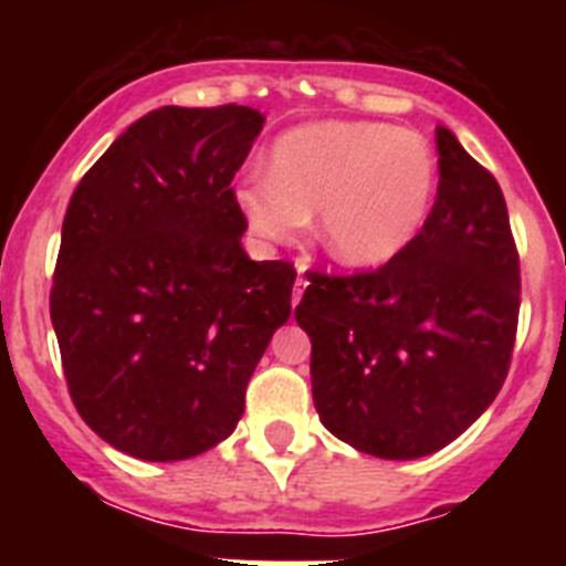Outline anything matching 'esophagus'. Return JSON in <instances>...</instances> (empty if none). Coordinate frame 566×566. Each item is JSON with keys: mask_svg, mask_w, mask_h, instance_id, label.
Returning <instances> with one entry per match:
<instances>
[{"mask_svg": "<svg viewBox=\"0 0 566 566\" xmlns=\"http://www.w3.org/2000/svg\"><path fill=\"white\" fill-rule=\"evenodd\" d=\"M297 283H294V294H292V306H297L300 303V297H303V292H306V286H308V280H306V266H303V263H300L297 266Z\"/></svg>", "mask_w": 566, "mask_h": 566, "instance_id": "obj_1", "label": "esophagus"}]
</instances>
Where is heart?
Masks as SVG:
<instances>
[{"label": "heart", "mask_w": 566, "mask_h": 566, "mask_svg": "<svg viewBox=\"0 0 566 566\" xmlns=\"http://www.w3.org/2000/svg\"><path fill=\"white\" fill-rule=\"evenodd\" d=\"M433 192L437 158L419 133L323 122L283 135L272 172L249 175L234 195L260 238L289 243L317 214L328 258L348 269H379L411 247Z\"/></svg>", "instance_id": "1"}]
</instances>
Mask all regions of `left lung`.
Segmentation results:
<instances>
[{
	"mask_svg": "<svg viewBox=\"0 0 566 566\" xmlns=\"http://www.w3.org/2000/svg\"><path fill=\"white\" fill-rule=\"evenodd\" d=\"M439 189L411 247L352 277L308 274L319 422L359 453L422 459L502 391L518 323V254L496 178L437 127Z\"/></svg>",
	"mask_w": 566,
	"mask_h": 566,
	"instance_id": "obj_1",
	"label": "left lung"
}]
</instances>
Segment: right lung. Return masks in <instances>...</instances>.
Returning <instances> with one entry per match:
<instances>
[{
	"label": "right lung",
	"mask_w": 566,
	"mask_h": 566,
	"mask_svg": "<svg viewBox=\"0 0 566 566\" xmlns=\"http://www.w3.org/2000/svg\"><path fill=\"white\" fill-rule=\"evenodd\" d=\"M263 122L240 104L153 109L70 198L50 319L76 411L127 457L181 462L223 442L292 314L297 272L243 252L229 187Z\"/></svg>",
	"instance_id": "right-lung-1"
}]
</instances>
